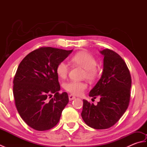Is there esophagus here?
Instances as JSON below:
<instances>
[{
  "mask_svg": "<svg viewBox=\"0 0 147 147\" xmlns=\"http://www.w3.org/2000/svg\"><path fill=\"white\" fill-rule=\"evenodd\" d=\"M75 98H76L75 96H73V95H69V100H74Z\"/></svg>",
  "mask_w": 147,
  "mask_h": 147,
  "instance_id": "esophagus-1",
  "label": "esophagus"
}]
</instances>
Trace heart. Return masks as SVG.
<instances>
[{"label": "heart", "instance_id": "1", "mask_svg": "<svg viewBox=\"0 0 147 147\" xmlns=\"http://www.w3.org/2000/svg\"><path fill=\"white\" fill-rule=\"evenodd\" d=\"M71 61L74 64L82 67L85 69L84 77L89 80H94L98 74V70L96 68L97 62L92 55L86 52H80L73 55ZM69 72V66L65 61H61L56 67V73L62 79L67 76ZM64 88L68 92L74 95H82L86 88V84L84 82L70 81L64 84Z\"/></svg>", "mask_w": 147, "mask_h": 147}]
</instances>
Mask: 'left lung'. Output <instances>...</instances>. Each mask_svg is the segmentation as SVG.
<instances>
[{
    "instance_id": "obj_1",
    "label": "left lung",
    "mask_w": 147,
    "mask_h": 147,
    "mask_svg": "<svg viewBox=\"0 0 147 147\" xmlns=\"http://www.w3.org/2000/svg\"><path fill=\"white\" fill-rule=\"evenodd\" d=\"M104 56L100 79L90 90L89 96H98L97 105L83 100L82 117L88 126L96 129L111 127L126 112L130 100L131 78L121 56L110 49L100 51Z\"/></svg>"
}]
</instances>
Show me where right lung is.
I'll return each mask as SVG.
<instances>
[{
    "label": "right lung",
    "mask_w": 147,
    "mask_h": 147,
    "mask_svg": "<svg viewBox=\"0 0 147 147\" xmlns=\"http://www.w3.org/2000/svg\"><path fill=\"white\" fill-rule=\"evenodd\" d=\"M73 52L52 47L36 49L19 65L13 81V95L18 113L25 123L37 131L52 128L60 119L69 102L56 73L57 64ZM52 94H54L53 98Z\"/></svg>",
    "instance_id": "1"
}]
</instances>
